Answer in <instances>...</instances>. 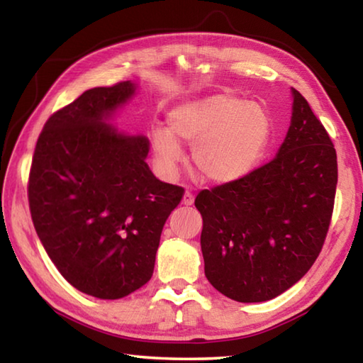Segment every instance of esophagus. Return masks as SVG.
Returning <instances> with one entry per match:
<instances>
[{
  "label": "esophagus",
  "instance_id": "obj_1",
  "mask_svg": "<svg viewBox=\"0 0 363 363\" xmlns=\"http://www.w3.org/2000/svg\"><path fill=\"white\" fill-rule=\"evenodd\" d=\"M182 203L186 205V206H190L194 203V195L190 194V192H186L184 194V196H182Z\"/></svg>",
  "mask_w": 363,
  "mask_h": 363
}]
</instances>
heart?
<instances>
[{
	"mask_svg": "<svg viewBox=\"0 0 363 363\" xmlns=\"http://www.w3.org/2000/svg\"><path fill=\"white\" fill-rule=\"evenodd\" d=\"M169 128L150 130L157 168L174 176L184 160L182 144L192 145V162L203 179L214 184L238 181L250 174L270 140L266 108L229 93L184 102L168 113Z\"/></svg>",
	"mask_w": 363,
	"mask_h": 363,
	"instance_id": "obj_1",
	"label": "heart"
}]
</instances>
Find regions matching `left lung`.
Instances as JSON below:
<instances>
[{"label":"left lung","mask_w":363,"mask_h":363,"mask_svg":"<svg viewBox=\"0 0 363 363\" xmlns=\"http://www.w3.org/2000/svg\"><path fill=\"white\" fill-rule=\"evenodd\" d=\"M291 96V123L275 158L195 199L206 279L238 303L274 299L303 279L330 227L335 145L304 97L294 88Z\"/></svg>","instance_id":"8db88e82"}]
</instances>
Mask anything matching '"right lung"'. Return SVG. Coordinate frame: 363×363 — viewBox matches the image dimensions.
Masks as SVG:
<instances>
[{"label": "right lung", "mask_w": 363, "mask_h": 363, "mask_svg": "<svg viewBox=\"0 0 363 363\" xmlns=\"http://www.w3.org/2000/svg\"><path fill=\"white\" fill-rule=\"evenodd\" d=\"M136 89L131 82L88 89L49 116L30 169L43 247L72 286L99 299L125 298L150 280L163 225L184 194L153 176L149 139L110 123Z\"/></svg>", "instance_id": "add662e5"}]
</instances>
